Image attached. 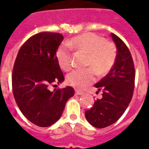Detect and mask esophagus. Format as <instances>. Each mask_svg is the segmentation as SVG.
Here are the masks:
<instances>
[{
  "label": "esophagus",
  "mask_w": 149,
  "mask_h": 149,
  "mask_svg": "<svg viewBox=\"0 0 149 149\" xmlns=\"http://www.w3.org/2000/svg\"><path fill=\"white\" fill-rule=\"evenodd\" d=\"M75 94H76V95H78V96H81V95H83L84 93H83V92H81V91L76 90L75 91Z\"/></svg>",
  "instance_id": "obj_1"
}]
</instances>
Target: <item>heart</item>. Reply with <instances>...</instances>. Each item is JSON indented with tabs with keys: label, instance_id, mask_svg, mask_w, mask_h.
I'll return each mask as SVG.
<instances>
[{
	"label": "heart",
	"instance_id": "obj_1",
	"mask_svg": "<svg viewBox=\"0 0 149 149\" xmlns=\"http://www.w3.org/2000/svg\"><path fill=\"white\" fill-rule=\"evenodd\" d=\"M68 45L88 54L86 69H77L67 76L69 85L77 89H84L95 80L96 72L98 75L109 72L115 62L116 52L115 46L105 38L93 33H84L72 38ZM58 65L64 71L70 70L72 66V55L68 46L60 45L56 52Z\"/></svg>",
	"mask_w": 149,
	"mask_h": 149
}]
</instances>
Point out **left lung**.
<instances>
[{
  "mask_svg": "<svg viewBox=\"0 0 149 149\" xmlns=\"http://www.w3.org/2000/svg\"><path fill=\"white\" fill-rule=\"evenodd\" d=\"M116 45V57L108 74L94 86L102 92L90 109L85 111V117L93 127L103 128L112 125L123 115L133 95L135 68L131 52L125 42L111 33ZM99 93V92H97Z\"/></svg>",
  "mask_w": 149,
  "mask_h": 149,
  "instance_id": "8db88e82",
  "label": "left lung"
}]
</instances>
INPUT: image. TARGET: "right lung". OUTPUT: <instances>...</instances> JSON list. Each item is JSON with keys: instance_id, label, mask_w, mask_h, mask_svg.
I'll return each mask as SVG.
<instances>
[{"instance_id": "1", "label": "right lung", "mask_w": 149, "mask_h": 149, "mask_svg": "<svg viewBox=\"0 0 149 149\" xmlns=\"http://www.w3.org/2000/svg\"><path fill=\"white\" fill-rule=\"evenodd\" d=\"M63 39L57 33L35 34L21 46L13 65L12 86L16 103L23 115L40 127L57 121L67 100L74 96L70 86L49 89L50 84L65 81L56 58Z\"/></svg>"}]
</instances>
